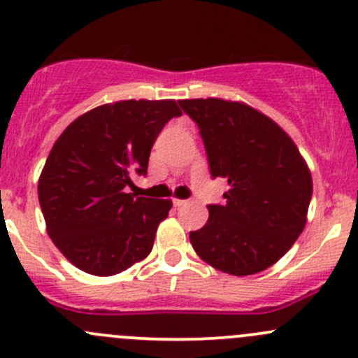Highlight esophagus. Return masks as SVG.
Returning a JSON list of instances; mask_svg holds the SVG:
<instances>
[{
    "instance_id": "obj_1",
    "label": "esophagus",
    "mask_w": 358,
    "mask_h": 358,
    "mask_svg": "<svg viewBox=\"0 0 358 358\" xmlns=\"http://www.w3.org/2000/svg\"><path fill=\"white\" fill-rule=\"evenodd\" d=\"M186 203H187L186 200H174V206H178V208L179 206H184Z\"/></svg>"
}]
</instances>
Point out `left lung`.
Returning <instances> with one entry per match:
<instances>
[{
	"instance_id": "left-lung-1",
	"label": "left lung",
	"mask_w": 358,
	"mask_h": 358,
	"mask_svg": "<svg viewBox=\"0 0 358 358\" xmlns=\"http://www.w3.org/2000/svg\"><path fill=\"white\" fill-rule=\"evenodd\" d=\"M200 127L212 178H224V205L191 231L201 260L233 275L265 271L293 246L307 224L312 176L293 139L259 110L220 98L180 99Z\"/></svg>"
}]
</instances>
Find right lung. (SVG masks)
<instances>
[{"label": "right lung", "mask_w": 358, "mask_h": 358, "mask_svg": "<svg viewBox=\"0 0 358 358\" xmlns=\"http://www.w3.org/2000/svg\"><path fill=\"white\" fill-rule=\"evenodd\" d=\"M174 99H125L90 110L51 148L38 182L46 231L70 264L113 275L146 259L171 200L127 193L146 176L155 139Z\"/></svg>", "instance_id": "obj_1"}]
</instances>
